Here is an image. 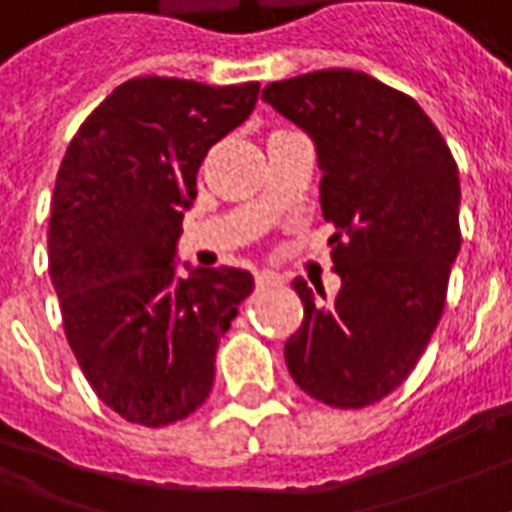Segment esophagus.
Instances as JSON below:
<instances>
[{"label": "esophagus", "instance_id": "esophagus-1", "mask_svg": "<svg viewBox=\"0 0 512 512\" xmlns=\"http://www.w3.org/2000/svg\"><path fill=\"white\" fill-rule=\"evenodd\" d=\"M255 282L260 285V288H268V285H280L282 277L277 274V271H257Z\"/></svg>", "mask_w": 512, "mask_h": 512}]
</instances>
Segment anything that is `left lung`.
<instances>
[{"label":"left lung","instance_id":"1","mask_svg":"<svg viewBox=\"0 0 512 512\" xmlns=\"http://www.w3.org/2000/svg\"><path fill=\"white\" fill-rule=\"evenodd\" d=\"M263 99L316 144L341 277L335 299L293 280L305 318L285 363L324 405H374L407 380L441 321L463 241L455 157L413 96L363 71L271 82Z\"/></svg>","mask_w":512,"mask_h":512}]
</instances>
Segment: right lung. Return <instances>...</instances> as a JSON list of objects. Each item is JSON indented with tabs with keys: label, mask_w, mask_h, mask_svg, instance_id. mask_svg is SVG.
<instances>
[{
	"label": "right lung",
	"mask_w": 512,
	"mask_h": 512,
	"mask_svg": "<svg viewBox=\"0 0 512 512\" xmlns=\"http://www.w3.org/2000/svg\"><path fill=\"white\" fill-rule=\"evenodd\" d=\"M260 85L121 82L63 155L49 277L85 380L113 413L169 427L205 402L216 352L252 293L241 268L174 274L182 210L210 146L249 119Z\"/></svg>",
	"instance_id": "right-lung-1"
}]
</instances>
